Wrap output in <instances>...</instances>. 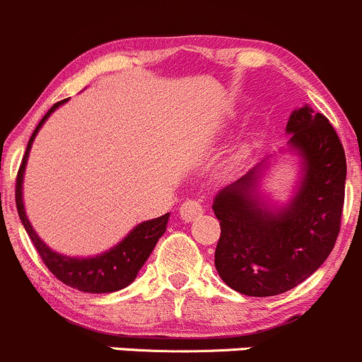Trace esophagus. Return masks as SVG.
Masks as SVG:
<instances>
[{"instance_id": "1", "label": "esophagus", "mask_w": 362, "mask_h": 362, "mask_svg": "<svg viewBox=\"0 0 362 362\" xmlns=\"http://www.w3.org/2000/svg\"><path fill=\"white\" fill-rule=\"evenodd\" d=\"M203 214V204L199 202H194V199H185L180 206V215L184 221H194L196 217Z\"/></svg>"}]
</instances>
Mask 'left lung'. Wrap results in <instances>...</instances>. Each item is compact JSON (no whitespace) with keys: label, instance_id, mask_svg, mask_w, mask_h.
I'll return each instance as SVG.
<instances>
[{"label":"left lung","instance_id":"left-lung-1","mask_svg":"<svg viewBox=\"0 0 362 362\" xmlns=\"http://www.w3.org/2000/svg\"><path fill=\"white\" fill-rule=\"evenodd\" d=\"M303 177L284 208L259 199L264 160L215 196L221 222L215 268L231 289L254 298L282 294L320 268L337 243L345 199L346 160L337 131L322 113L303 107L286 127Z\"/></svg>","mask_w":362,"mask_h":362}]
</instances>
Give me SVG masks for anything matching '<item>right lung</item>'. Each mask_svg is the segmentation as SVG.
I'll use <instances>...</instances> for the list:
<instances>
[{"instance_id":"right-lung-1","label":"right lung","mask_w":362,"mask_h":362,"mask_svg":"<svg viewBox=\"0 0 362 362\" xmlns=\"http://www.w3.org/2000/svg\"><path fill=\"white\" fill-rule=\"evenodd\" d=\"M66 101L68 100H63L59 101V103L54 105V107L45 113V117L40 120V124L36 126V129L33 131L31 138H29L28 148H25V154L23 158V163H21L16 182L17 211H19V217L21 221H23L25 233H28L29 238H31L36 252H38L42 261L45 262V266L49 268V272L52 273L57 280H61V282L66 284V286L73 287V289L82 291V293H113V291H120L124 289V287H127L134 279H136L138 272H140L141 266L145 264L148 255L152 254L158 240L164 235V231H166L170 214L160 215V217L152 218V221L141 222V224H138L122 242L117 243L113 249L103 252V254L100 255H94V257H68V255L54 252L50 247H47L45 243L40 240V236L36 235L33 226L29 224L28 215H25L24 210V170L36 133H38L40 127L43 126V122L49 119L50 113L56 110L59 105L66 103Z\"/></svg>"}]
</instances>
